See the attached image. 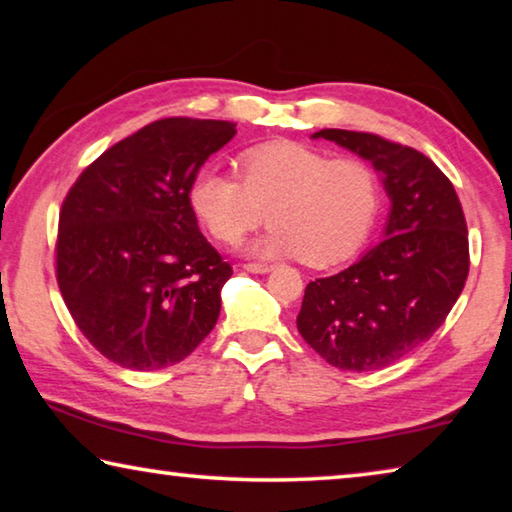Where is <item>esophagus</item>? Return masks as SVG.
<instances>
[{
    "label": "esophagus",
    "mask_w": 512,
    "mask_h": 512,
    "mask_svg": "<svg viewBox=\"0 0 512 512\" xmlns=\"http://www.w3.org/2000/svg\"><path fill=\"white\" fill-rule=\"evenodd\" d=\"M244 268L248 273H268L271 271V264H262V262H250V264H244Z\"/></svg>",
    "instance_id": "esophagus-1"
}]
</instances>
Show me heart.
Segmentation results:
<instances>
[{"instance_id": "1", "label": "heart", "mask_w": 512, "mask_h": 512, "mask_svg": "<svg viewBox=\"0 0 512 512\" xmlns=\"http://www.w3.org/2000/svg\"><path fill=\"white\" fill-rule=\"evenodd\" d=\"M241 178L205 167L189 201L214 239L237 244L264 216L271 221L250 250L329 266L357 253L377 221V171L359 158H332L296 142H268L239 155Z\"/></svg>"}]
</instances>
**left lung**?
<instances>
[{
    "label": "left lung",
    "instance_id": "8db88e82",
    "mask_svg": "<svg viewBox=\"0 0 512 512\" xmlns=\"http://www.w3.org/2000/svg\"><path fill=\"white\" fill-rule=\"evenodd\" d=\"M314 140L361 155L391 198L384 239L345 271L309 282L298 332L329 366H391L445 323L470 273V246L454 185L427 155L372 133L323 128Z\"/></svg>",
    "mask_w": 512,
    "mask_h": 512
}]
</instances>
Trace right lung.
I'll list each match as a JSON object with an SVG mask.
<instances>
[{"mask_svg":"<svg viewBox=\"0 0 512 512\" xmlns=\"http://www.w3.org/2000/svg\"><path fill=\"white\" fill-rule=\"evenodd\" d=\"M237 124L169 117L101 153L58 219L56 277L85 339L131 370L189 357L212 332L232 268L207 241L189 189Z\"/></svg>","mask_w":512,"mask_h":512,"instance_id":"obj_1","label":"right lung"}]
</instances>
